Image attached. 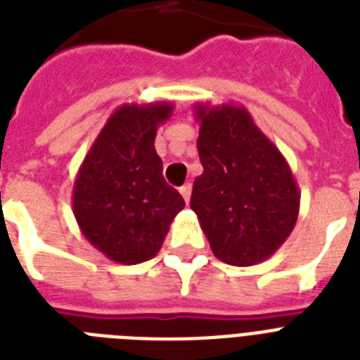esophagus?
Returning <instances> with one entry per match:
<instances>
[{"instance_id":"obj_1","label":"esophagus","mask_w":360,"mask_h":360,"mask_svg":"<svg viewBox=\"0 0 360 360\" xmlns=\"http://www.w3.org/2000/svg\"><path fill=\"white\" fill-rule=\"evenodd\" d=\"M179 192H181V196H183V200H185V202L188 203V200H191V194H192V186H191V183H186V185L181 186Z\"/></svg>"}]
</instances>
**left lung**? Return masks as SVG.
Segmentation results:
<instances>
[{
  "label": "left lung",
  "mask_w": 360,
  "mask_h": 360,
  "mask_svg": "<svg viewBox=\"0 0 360 360\" xmlns=\"http://www.w3.org/2000/svg\"><path fill=\"white\" fill-rule=\"evenodd\" d=\"M203 174L192 186L211 250L220 262L250 267L271 257L295 228L301 192L278 147L245 106L196 104Z\"/></svg>",
  "instance_id": "8db88e82"
}]
</instances>
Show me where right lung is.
<instances>
[{"instance_id": "add662e5", "label": "right lung", "mask_w": 360, "mask_h": 360, "mask_svg": "<svg viewBox=\"0 0 360 360\" xmlns=\"http://www.w3.org/2000/svg\"><path fill=\"white\" fill-rule=\"evenodd\" d=\"M174 104H123L110 115L76 175L72 213L112 262L136 265L158 254L185 200L164 181L157 129Z\"/></svg>"}]
</instances>
